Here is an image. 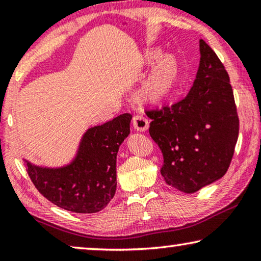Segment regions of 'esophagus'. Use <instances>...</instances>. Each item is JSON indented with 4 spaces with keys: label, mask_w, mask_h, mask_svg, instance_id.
Here are the masks:
<instances>
[{
    "label": "esophagus",
    "mask_w": 261,
    "mask_h": 261,
    "mask_svg": "<svg viewBox=\"0 0 261 261\" xmlns=\"http://www.w3.org/2000/svg\"><path fill=\"white\" fill-rule=\"evenodd\" d=\"M132 124H134V127L137 131H141V132H144L149 129V120L148 118L144 115H141V113H138V115H136L134 117V120H132Z\"/></svg>",
    "instance_id": "esophagus-1"
}]
</instances>
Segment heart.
Instances as JSON below:
<instances>
[{
	"label": "heart",
	"mask_w": 261,
	"mask_h": 261,
	"mask_svg": "<svg viewBox=\"0 0 261 261\" xmlns=\"http://www.w3.org/2000/svg\"><path fill=\"white\" fill-rule=\"evenodd\" d=\"M159 52H151L149 58L153 60ZM177 78V62L171 56H164L157 61L142 85V93L150 100H162L172 90Z\"/></svg>",
	"instance_id": "1"
}]
</instances>
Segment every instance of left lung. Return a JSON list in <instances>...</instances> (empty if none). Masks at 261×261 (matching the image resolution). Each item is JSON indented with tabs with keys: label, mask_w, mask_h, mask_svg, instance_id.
<instances>
[{
	"label": "left lung",
	"mask_w": 261,
	"mask_h": 261,
	"mask_svg": "<svg viewBox=\"0 0 261 261\" xmlns=\"http://www.w3.org/2000/svg\"><path fill=\"white\" fill-rule=\"evenodd\" d=\"M196 79L182 100L148 111L149 134L163 153L167 185L193 194L226 174L239 136V118L228 73L200 40Z\"/></svg>",
	"instance_id": "left-lung-1"
}]
</instances>
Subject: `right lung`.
I'll return each mask as SVG.
<instances>
[{"label":"right lung","instance_id":"1","mask_svg":"<svg viewBox=\"0 0 261 261\" xmlns=\"http://www.w3.org/2000/svg\"><path fill=\"white\" fill-rule=\"evenodd\" d=\"M132 116L124 113L87 129L71 162L58 168L35 166L24 160L36 189L68 212L91 214L104 209L117 188L119 146L130 134Z\"/></svg>","mask_w":261,"mask_h":261}]
</instances>
